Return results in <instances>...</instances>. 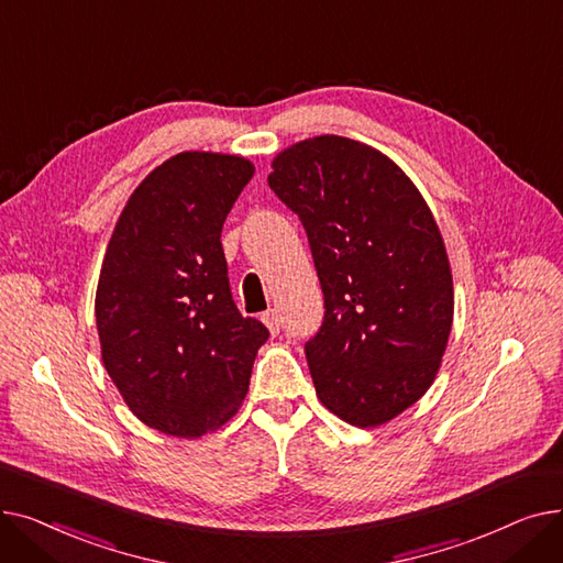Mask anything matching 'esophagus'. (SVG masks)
Here are the masks:
<instances>
[{
  "instance_id": "obj_1",
  "label": "esophagus",
  "mask_w": 563,
  "mask_h": 563,
  "mask_svg": "<svg viewBox=\"0 0 563 563\" xmlns=\"http://www.w3.org/2000/svg\"><path fill=\"white\" fill-rule=\"evenodd\" d=\"M262 321H264V327L272 331V335H276L278 331H280V323H283V319H280V314H278V310H266L264 314H262Z\"/></svg>"
}]
</instances>
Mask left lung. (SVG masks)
Returning <instances> with one entry per match:
<instances>
[{"label": "left lung", "mask_w": 563, "mask_h": 563, "mask_svg": "<svg viewBox=\"0 0 563 563\" xmlns=\"http://www.w3.org/2000/svg\"><path fill=\"white\" fill-rule=\"evenodd\" d=\"M327 314L306 356L319 401L351 427L395 420L431 388L454 321L445 242L420 189L376 147L321 134L272 162Z\"/></svg>", "instance_id": "left-lung-1"}]
</instances>
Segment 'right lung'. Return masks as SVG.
Here are the masks:
<instances>
[{
    "instance_id": "1",
    "label": "right lung",
    "mask_w": 563,
    "mask_h": 563,
    "mask_svg": "<svg viewBox=\"0 0 563 563\" xmlns=\"http://www.w3.org/2000/svg\"><path fill=\"white\" fill-rule=\"evenodd\" d=\"M255 166L185 151L147 173L115 221L96 291L100 353L151 429L200 438L242 408L269 338L236 310L221 230Z\"/></svg>"
}]
</instances>
